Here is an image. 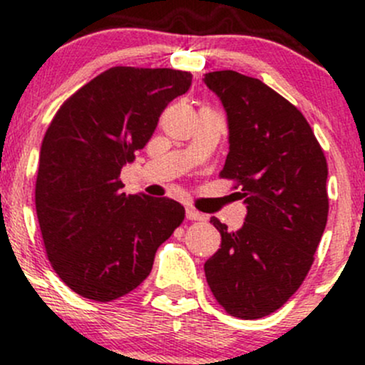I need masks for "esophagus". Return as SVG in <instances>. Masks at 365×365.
Returning <instances> with one entry per match:
<instances>
[{"label":"esophagus","mask_w":365,"mask_h":365,"mask_svg":"<svg viewBox=\"0 0 365 365\" xmlns=\"http://www.w3.org/2000/svg\"><path fill=\"white\" fill-rule=\"evenodd\" d=\"M187 220H190V221H204V220H206V215H202V212L195 211L194 207H187Z\"/></svg>","instance_id":"34e87169"}]
</instances>
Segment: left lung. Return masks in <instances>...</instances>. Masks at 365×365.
<instances>
[{
  "label": "left lung",
  "mask_w": 365,
  "mask_h": 365,
  "mask_svg": "<svg viewBox=\"0 0 365 365\" xmlns=\"http://www.w3.org/2000/svg\"><path fill=\"white\" fill-rule=\"evenodd\" d=\"M223 103L230 153L221 178L247 204L237 232L217 217L221 249L204 264L212 295L230 316L259 319L300 288L328 221V163L311 125L283 96L233 70L204 75Z\"/></svg>",
  "instance_id": "8db88e82"
}]
</instances>
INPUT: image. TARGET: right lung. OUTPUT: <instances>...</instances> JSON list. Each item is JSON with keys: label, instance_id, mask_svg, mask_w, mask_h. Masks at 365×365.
Returning a JSON list of instances; mask_svg holds the SVG:
<instances>
[{"label": "right lung", "instance_id": "obj_1", "mask_svg": "<svg viewBox=\"0 0 365 365\" xmlns=\"http://www.w3.org/2000/svg\"><path fill=\"white\" fill-rule=\"evenodd\" d=\"M190 83L180 70L113 66L70 96L46 130L37 220L53 269L81 297L111 302L135 290L182 225V204L127 195L120 173Z\"/></svg>", "mask_w": 365, "mask_h": 365}]
</instances>
